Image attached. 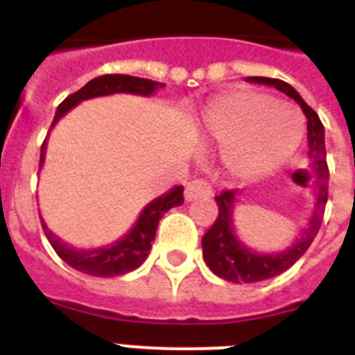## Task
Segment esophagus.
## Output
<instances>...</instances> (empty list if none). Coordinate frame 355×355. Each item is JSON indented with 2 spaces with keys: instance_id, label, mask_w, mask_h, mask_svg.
I'll use <instances>...</instances> for the list:
<instances>
[{
  "instance_id": "1",
  "label": "esophagus",
  "mask_w": 355,
  "mask_h": 355,
  "mask_svg": "<svg viewBox=\"0 0 355 355\" xmlns=\"http://www.w3.org/2000/svg\"><path fill=\"white\" fill-rule=\"evenodd\" d=\"M214 191H211L210 184L205 182V180H200V178H195L191 182H188L186 186V191H184V197L186 200H195V199H208L211 197Z\"/></svg>"
}]
</instances>
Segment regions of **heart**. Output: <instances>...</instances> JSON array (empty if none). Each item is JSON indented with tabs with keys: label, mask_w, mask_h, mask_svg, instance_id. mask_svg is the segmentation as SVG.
Listing matches in <instances>:
<instances>
[{
	"label": "heart",
	"mask_w": 355,
	"mask_h": 355,
	"mask_svg": "<svg viewBox=\"0 0 355 355\" xmlns=\"http://www.w3.org/2000/svg\"><path fill=\"white\" fill-rule=\"evenodd\" d=\"M202 132L223 147V167L234 180H256L282 167L298 149L304 118L297 108L252 90L230 92L202 118Z\"/></svg>",
	"instance_id": "1"
}]
</instances>
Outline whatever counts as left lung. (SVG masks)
I'll return each mask as SVG.
<instances>
[{"label":"left lung","instance_id":"8db88e82","mask_svg":"<svg viewBox=\"0 0 355 355\" xmlns=\"http://www.w3.org/2000/svg\"><path fill=\"white\" fill-rule=\"evenodd\" d=\"M248 83H258V85L275 86L276 90L284 92L286 96L300 105L304 116L308 119V156L313 162L315 173V188H317V202H315L313 214L309 219L308 228L304 230L300 239L282 252L259 254L254 252L239 241V237L234 232L232 211L236 206L237 189H227L221 195H217V206H219V216L211 228L202 236V256L206 265L210 267L214 275L223 280L234 282V284H252L261 282L272 276L282 275L291 265H295L300 256L313 243L315 236L319 232L322 216H324V206L328 200V164H326V145H324V127L320 123L319 116L313 108L308 107L291 85H287L280 79H269V77H248Z\"/></svg>","mask_w":355,"mask_h":355}]
</instances>
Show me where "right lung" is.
Returning <instances> with one entry per match:
<instances>
[{"label":"right lung","mask_w":355,"mask_h":355,"mask_svg":"<svg viewBox=\"0 0 355 355\" xmlns=\"http://www.w3.org/2000/svg\"><path fill=\"white\" fill-rule=\"evenodd\" d=\"M164 86H166L164 83L139 79V77H132V75H101V77H96L90 83H86L79 92H75L69 97H66L58 105L55 118H53L51 128L57 125L58 119L66 116L80 101L101 96H112V94H136V96L147 97L153 96L156 90H160ZM46 144L47 139L42 144L40 167L44 166V158H46ZM182 186H175L167 193L156 197L155 200H150L149 205L141 210L136 225L121 239H118L112 245H107V247L90 248V250H86V248H75L73 245H68L60 237L55 236L40 217L42 228H44L46 237L51 243V247L55 248V252L69 267H73L75 270H80V272L90 276H103V278L119 276L138 269L139 265L147 259L150 247H153V241H155L158 223L164 217V214L167 210H171L173 206L182 205Z\"/></svg>","instance_id":"add662e5"}]
</instances>
